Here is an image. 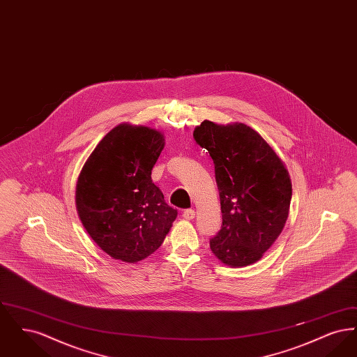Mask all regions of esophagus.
<instances>
[{
    "mask_svg": "<svg viewBox=\"0 0 357 357\" xmlns=\"http://www.w3.org/2000/svg\"><path fill=\"white\" fill-rule=\"evenodd\" d=\"M182 217L187 220V221H191V220H194V217H195V211L192 210V208H187L183 211V214H182Z\"/></svg>",
    "mask_w": 357,
    "mask_h": 357,
    "instance_id": "34e87169",
    "label": "esophagus"
}]
</instances>
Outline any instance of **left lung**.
Instances as JSON below:
<instances>
[{
  "instance_id": "1",
  "label": "left lung",
  "mask_w": 357,
  "mask_h": 357,
  "mask_svg": "<svg viewBox=\"0 0 357 357\" xmlns=\"http://www.w3.org/2000/svg\"><path fill=\"white\" fill-rule=\"evenodd\" d=\"M194 139L210 153L220 190L222 226L210 239L211 252L233 268L255 264L288 220V170L265 139L243 123L204 120Z\"/></svg>"
}]
</instances>
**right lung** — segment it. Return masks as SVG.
Returning a JSON list of instances; mask_svg holds the SVG:
<instances>
[{
  "label": "right lung",
  "instance_id": "right-lung-1",
  "mask_svg": "<svg viewBox=\"0 0 357 357\" xmlns=\"http://www.w3.org/2000/svg\"><path fill=\"white\" fill-rule=\"evenodd\" d=\"M163 147L162 132L119 124L99 142L79 175L80 221L115 259L134 264L153 255L178 215L151 179Z\"/></svg>",
  "mask_w": 357,
  "mask_h": 357
}]
</instances>
